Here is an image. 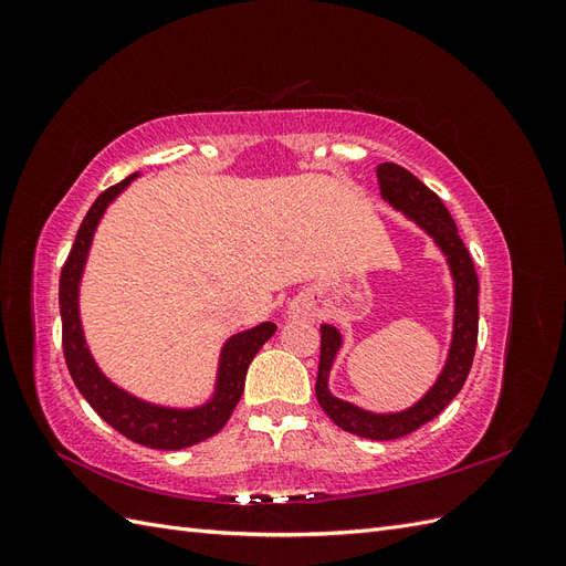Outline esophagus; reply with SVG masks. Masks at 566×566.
<instances>
[{"label":"esophagus","instance_id":"obj_1","mask_svg":"<svg viewBox=\"0 0 566 566\" xmlns=\"http://www.w3.org/2000/svg\"><path fill=\"white\" fill-rule=\"evenodd\" d=\"M287 314H290V318H314L316 310H314V304L306 300V297H297L295 302H290Z\"/></svg>","mask_w":566,"mask_h":566}]
</instances>
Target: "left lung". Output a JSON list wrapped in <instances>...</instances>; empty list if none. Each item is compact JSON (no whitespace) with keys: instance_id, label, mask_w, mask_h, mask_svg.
<instances>
[{"instance_id":"1","label":"left lung","mask_w":566,"mask_h":566,"mask_svg":"<svg viewBox=\"0 0 566 566\" xmlns=\"http://www.w3.org/2000/svg\"><path fill=\"white\" fill-rule=\"evenodd\" d=\"M380 184V196L394 210L401 212L408 221L432 238L439 252L447 256V266L453 281V331L447 361L439 370L434 385L422 397L403 410L375 413V410L339 399L331 391V370L342 347V333L333 323L321 325V361L316 378V399L328 418L364 439L389 441L416 432L424 422L434 420L447 408L455 394L468 380V373L476 349V325H479V281L470 260V252L462 245L455 221L434 191H430L416 175L394 163H382L375 169Z\"/></svg>"}]
</instances>
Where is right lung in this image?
<instances>
[{
    "instance_id": "1",
    "label": "right lung",
    "mask_w": 566,
    "mask_h": 566,
    "mask_svg": "<svg viewBox=\"0 0 566 566\" xmlns=\"http://www.w3.org/2000/svg\"><path fill=\"white\" fill-rule=\"evenodd\" d=\"M139 177V172H134L127 179L111 186L108 191H104L94 200L87 217L82 219V227L75 235L73 250L63 264L59 283L63 354L67 370H71V378L82 397L87 399V403L96 413L111 427H115L119 434H125L127 439L148 449L179 451L210 439L227 424L235 403L241 401L245 375L252 358L262 349L264 342L276 333V323L262 321L248 331L231 335L224 345H221L212 394L198 406H165L146 401L115 385L108 375L98 368L96 358L87 345V337H84L80 318L82 273L90 260L94 233L101 224V219H104L108 205H113L115 198Z\"/></svg>"
}]
</instances>
